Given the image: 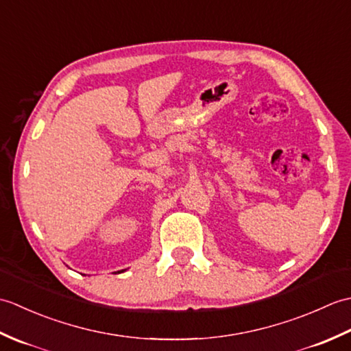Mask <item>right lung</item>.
Returning <instances> with one entry per match:
<instances>
[{
  "label": "right lung",
  "mask_w": 351,
  "mask_h": 351,
  "mask_svg": "<svg viewBox=\"0 0 351 351\" xmlns=\"http://www.w3.org/2000/svg\"><path fill=\"white\" fill-rule=\"evenodd\" d=\"M122 271H123V270H122Z\"/></svg>",
  "instance_id": "right-lung-1"
}]
</instances>
